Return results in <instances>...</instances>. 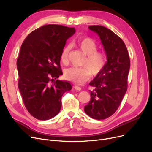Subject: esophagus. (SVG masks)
<instances>
[{
  "mask_svg": "<svg viewBox=\"0 0 152 152\" xmlns=\"http://www.w3.org/2000/svg\"><path fill=\"white\" fill-rule=\"evenodd\" d=\"M74 89L77 91H81V87H79V86H77V85L74 86Z\"/></svg>",
  "mask_w": 152,
  "mask_h": 152,
  "instance_id": "obj_1",
  "label": "esophagus"
}]
</instances>
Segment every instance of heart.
Returning <instances> with one entry per match:
<instances>
[{"label":"heart","mask_w":152,"mask_h":152,"mask_svg":"<svg viewBox=\"0 0 152 152\" xmlns=\"http://www.w3.org/2000/svg\"><path fill=\"white\" fill-rule=\"evenodd\" d=\"M77 45L86 55H87L83 63L84 67H72L65 70L64 77L67 80L77 84H82L89 79L91 75H97L102 72L107 64V55L102 50H97L98 44L90 37H84L78 41ZM70 48L64 47L61 53V62L66 65Z\"/></svg>","instance_id":"1"}]
</instances>
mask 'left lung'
I'll list each match as a JSON object with an SVG mask.
<instances>
[{"label": "left lung", "mask_w": 152, "mask_h": 152, "mask_svg": "<svg viewBox=\"0 0 152 152\" xmlns=\"http://www.w3.org/2000/svg\"><path fill=\"white\" fill-rule=\"evenodd\" d=\"M97 33L108 61L103 70L90 82L91 100L84 107L87 115L96 120L107 118L117 111L127 89L130 59L123 40L112 30L101 25L89 26Z\"/></svg>", "instance_id": "1"}]
</instances>
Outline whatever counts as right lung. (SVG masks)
<instances>
[{"mask_svg": "<svg viewBox=\"0 0 152 152\" xmlns=\"http://www.w3.org/2000/svg\"><path fill=\"white\" fill-rule=\"evenodd\" d=\"M75 29L45 25L32 31L23 42L17 59L18 86L26 110L37 119L49 120L60 111L61 97L72 89L57 80L61 73V53Z\"/></svg>", "mask_w": 152, "mask_h": 152, "instance_id": "right-lung-1", "label": "right lung"}]
</instances>
